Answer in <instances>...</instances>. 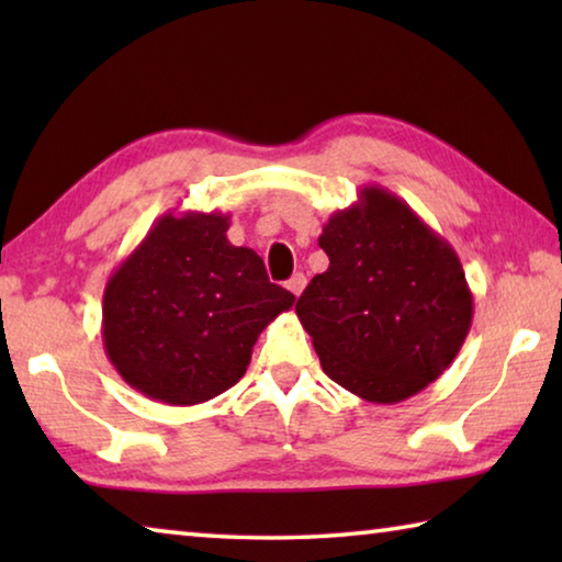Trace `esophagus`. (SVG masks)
Segmentation results:
<instances>
[{"label":"esophagus","instance_id":"1","mask_svg":"<svg viewBox=\"0 0 562 562\" xmlns=\"http://www.w3.org/2000/svg\"><path fill=\"white\" fill-rule=\"evenodd\" d=\"M304 284H307V278H304L302 272H297V274H292V278L288 280V290L294 294V297H300V292L304 290Z\"/></svg>","mask_w":562,"mask_h":562}]
</instances>
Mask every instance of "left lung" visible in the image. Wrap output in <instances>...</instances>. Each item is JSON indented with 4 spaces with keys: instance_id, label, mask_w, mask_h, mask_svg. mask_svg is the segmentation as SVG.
Returning <instances> with one entry per match:
<instances>
[{
    "instance_id": "1",
    "label": "left lung",
    "mask_w": 562,
    "mask_h": 562,
    "mask_svg": "<svg viewBox=\"0 0 562 562\" xmlns=\"http://www.w3.org/2000/svg\"><path fill=\"white\" fill-rule=\"evenodd\" d=\"M319 247L329 268L294 312L331 382L374 404L404 402L436 382L473 319L453 247L379 186L329 217Z\"/></svg>"
}]
</instances>
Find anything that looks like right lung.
<instances>
[{
  "instance_id": "1",
  "label": "right lung",
  "mask_w": 562,
  "mask_h": 562,
  "mask_svg": "<svg viewBox=\"0 0 562 562\" xmlns=\"http://www.w3.org/2000/svg\"><path fill=\"white\" fill-rule=\"evenodd\" d=\"M231 215L166 213L103 290L101 337L123 382L193 406L240 382L252 347L294 294L227 240Z\"/></svg>"
}]
</instances>
